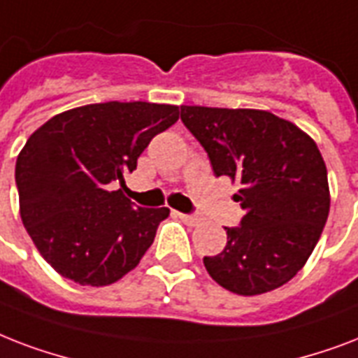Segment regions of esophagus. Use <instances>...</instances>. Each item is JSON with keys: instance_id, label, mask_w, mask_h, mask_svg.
Wrapping results in <instances>:
<instances>
[{"instance_id": "obj_1", "label": "esophagus", "mask_w": 358, "mask_h": 358, "mask_svg": "<svg viewBox=\"0 0 358 358\" xmlns=\"http://www.w3.org/2000/svg\"><path fill=\"white\" fill-rule=\"evenodd\" d=\"M177 217L181 218L185 224H190V226H198L199 224V218L196 215H185V213H176Z\"/></svg>"}]
</instances>
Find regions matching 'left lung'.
Segmentation results:
<instances>
[{
    "mask_svg": "<svg viewBox=\"0 0 358 358\" xmlns=\"http://www.w3.org/2000/svg\"><path fill=\"white\" fill-rule=\"evenodd\" d=\"M181 121L201 143L215 176L241 182L245 217L224 228L228 243L205 256L210 278L237 295H259L304 267L325 228L331 194L315 141L263 110L181 106Z\"/></svg>",
    "mask_w": 358,
    "mask_h": 358,
    "instance_id": "left-lung-1",
    "label": "left lung"
}]
</instances>
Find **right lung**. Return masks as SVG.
<instances>
[{"instance_id": "add662e5", "label": "right lung", "mask_w": 358, "mask_h": 358, "mask_svg": "<svg viewBox=\"0 0 358 358\" xmlns=\"http://www.w3.org/2000/svg\"><path fill=\"white\" fill-rule=\"evenodd\" d=\"M177 119L171 104L112 101L57 113L29 136L15 170L20 217L61 276L99 287L140 263L170 209L134 207L112 182Z\"/></svg>"}]
</instances>
